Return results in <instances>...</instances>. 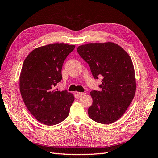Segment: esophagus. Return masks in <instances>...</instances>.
I'll list each match as a JSON object with an SVG mask.
<instances>
[{
  "mask_svg": "<svg viewBox=\"0 0 158 158\" xmlns=\"http://www.w3.org/2000/svg\"><path fill=\"white\" fill-rule=\"evenodd\" d=\"M76 94H77V95H78L79 97L82 96V95H83L85 94V93H84V92H76Z\"/></svg>",
  "mask_w": 158,
  "mask_h": 158,
  "instance_id": "1",
  "label": "esophagus"
}]
</instances>
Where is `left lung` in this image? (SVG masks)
Wrapping results in <instances>:
<instances>
[{
	"instance_id": "obj_1",
	"label": "left lung",
	"mask_w": 158,
	"mask_h": 158,
	"mask_svg": "<svg viewBox=\"0 0 158 158\" xmlns=\"http://www.w3.org/2000/svg\"><path fill=\"white\" fill-rule=\"evenodd\" d=\"M89 64L95 79L103 78L101 91L93 90L88 114L93 121L107 125L120 118L130 106L136 92L135 69L130 56L111 42L88 44L77 48Z\"/></svg>"
}]
</instances>
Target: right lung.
<instances>
[{
	"label": "right lung",
	"mask_w": 158,
	"mask_h": 158,
	"mask_svg": "<svg viewBox=\"0 0 158 158\" xmlns=\"http://www.w3.org/2000/svg\"><path fill=\"white\" fill-rule=\"evenodd\" d=\"M75 45L52 44L33 50L23 62L20 76L23 101L32 115L46 125L67 118L74 100L73 94L55 89L63 78L64 61Z\"/></svg>",
	"instance_id": "add662e5"
}]
</instances>
